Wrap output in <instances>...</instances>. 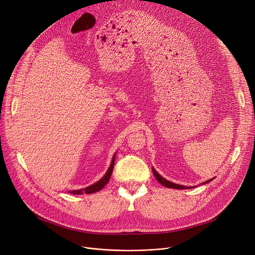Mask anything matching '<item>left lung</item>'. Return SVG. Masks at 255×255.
Here are the masks:
<instances>
[{"mask_svg": "<svg viewBox=\"0 0 255 255\" xmlns=\"http://www.w3.org/2000/svg\"><path fill=\"white\" fill-rule=\"evenodd\" d=\"M152 172H153V174H154V176H155V178L159 181V183L162 185V186H164V187H166V188H169V189H177V190H185V189H192L193 187H185V186H180V185H176V184H173V183H171V181H169V180H166L165 178H163L153 167H152ZM214 178H211V179H209V180H207V181H205V183H203V185H205V184H208V183H210L211 180H213Z\"/></svg>", "mask_w": 255, "mask_h": 255, "instance_id": "1", "label": "left lung"}]
</instances>
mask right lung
<instances>
[{
  "label": "right lung",
  "instance_id": "add662e5",
  "mask_svg": "<svg viewBox=\"0 0 255 255\" xmlns=\"http://www.w3.org/2000/svg\"><path fill=\"white\" fill-rule=\"evenodd\" d=\"M115 155L113 156V159H112V162L110 164V167H109V169L107 170V172L105 173V175L100 179L98 180L97 183H95L94 185L86 188V189H82V190H77V191H71L69 193L74 194V195H82V194H93V193H96V192H99L101 191L109 181V179H110L111 177V174L113 172V168H114V163H115Z\"/></svg>",
  "mask_w": 255,
  "mask_h": 255
}]
</instances>
